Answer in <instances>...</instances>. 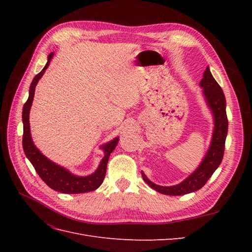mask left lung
Segmentation results:
<instances>
[{
  "instance_id": "8db88e82",
  "label": "left lung",
  "mask_w": 252,
  "mask_h": 252,
  "mask_svg": "<svg viewBox=\"0 0 252 252\" xmlns=\"http://www.w3.org/2000/svg\"><path fill=\"white\" fill-rule=\"evenodd\" d=\"M204 89V95L206 97L209 107L215 116V130H213L212 141L210 148L203 159L202 164L191 175L180 183L179 185L164 187L158 186L150 182L146 175L142 172L143 180L158 192L168 195H182L196 191L201 189L210 179L213 172L220 166L223 159L225 150V140L228 131V119L226 114V100L223 90L218 82L212 77L209 68H206L203 74V79L200 83Z\"/></svg>"
}]
</instances>
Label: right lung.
I'll use <instances>...</instances> for the list:
<instances>
[{
	"mask_svg": "<svg viewBox=\"0 0 252 252\" xmlns=\"http://www.w3.org/2000/svg\"><path fill=\"white\" fill-rule=\"evenodd\" d=\"M53 56V53H50L48 56L47 64L42 69L40 73H37L33 78L32 85L29 88V96L26 103L23 107V127H24V132H23V149H24L25 155L27 158L30 161L34 167L36 173L40 175V178L46 183V184L53 190L59 192L73 194V193H84L88 191H93L101 186V184L104 181L106 169H107V163L108 158L113 149L116 148L117 144L119 142V139H113L108 144H106L103 146L105 156L102 159V162L98 166L96 171L93 174L88 175V177H77L73 175L69 171H67L63 167H60L59 165L55 164L53 162L49 161V159L44 157L40 150L37 149L32 140L30 136V128H29V111L32 104L33 101L34 90L35 85L39 82V80L42 78L44 74V71L46 70L48 67L50 60Z\"/></svg>",
	"mask_w": 252,
	"mask_h": 252,
	"instance_id": "add662e5",
	"label": "right lung"
}]
</instances>
